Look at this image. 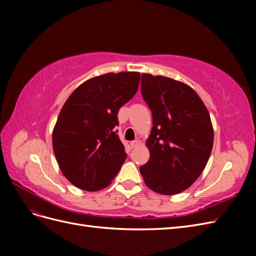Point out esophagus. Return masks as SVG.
Segmentation results:
<instances>
[{"mask_svg":"<svg viewBox=\"0 0 256 256\" xmlns=\"http://www.w3.org/2000/svg\"><path fill=\"white\" fill-rule=\"evenodd\" d=\"M140 144H141V141H140V140H134V141H131V142H130V146L132 147V148H134V147L138 146Z\"/></svg>","mask_w":256,"mask_h":256,"instance_id":"1","label":"esophagus"}]
</instances>
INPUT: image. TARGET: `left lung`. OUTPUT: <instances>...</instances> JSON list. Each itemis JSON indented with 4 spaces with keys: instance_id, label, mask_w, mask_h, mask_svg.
Listing matches in <instances>:
<instances>
[{
    "instance_id": "8db88e82",
    "label": "left lung",
    "mask_w": 256,
    "mask_h": 256,
    "mask_svg": "<svg viewBox=\"0 0 256 256\" xmlns=\"http://www.w3.org/2000/svg\"><path fill=\"white\" fill-rule=\"evenodd\" d=\"M141 92L152 115L146 144L150 160L140 168L147 187L173 196L188 189L203 172L214 144L210 116L187 84L142 74Z\"/></svg>"
}]
</instances>
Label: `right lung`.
<instances>
[{"instance_id": "obj_1", "label": "right lung", "mask_w": 256, "mask_h": 256, "mask_svg": "<svg viewBox=\"0 0 256 256\" xmlns=\"http://www.w3.org/2000/svg\"><path fill=\"white\" fill-rule=\"evenodd\" d=\"M138 72L106 74L82 83L66 100L52 145L62 173L76 187H108L127 158L116 127L120 108L132 98Z\"/></svg>"}]
</instances>
